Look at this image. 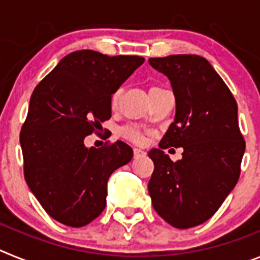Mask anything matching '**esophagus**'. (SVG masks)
Wrapping results in <instances>:
<instances>
[{"mask_svg": "<svg viewBox=\"0 0 260 260\" xmlns=\"http://www.w3.org/2000/svg\"><path fill=\"white\" fill-rule=\"evenodd\" d=\"M143 156H146V152H144L143 150H141V148H134V157L135 158L143 157Z\"/></svg>", "mask_w": 260, "mask_h": 260, "instance_id": "esophagus-1", "label": "esophagus"}]
</instances>
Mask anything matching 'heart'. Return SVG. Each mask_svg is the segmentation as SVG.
Wrapping results in <instances>:
<instances>
[{
  "label": "heart",
  "mask_w": 260,
  "mask_h": 260,
  "mask_svg": "<svg viewBox=\"0 0 260 260\" xmlns=\"http://www.w3.org/2000/svg\"><path fill=\"white\" fill-rule=\"evenodd\" d=\"M160 87H151L150 88V92L151 91H153V89H158ZM118 100H119V91H116V92L112 95V100H110V104H112V108H116L117 104H118ZM121 134H122V137L127 138V139H130V141L133 142H142L143 141V134H142L138 128L135 127H125L121 130Z\"/></svg>",
  "instance_id": "b5f03b06"
}]
</instances>
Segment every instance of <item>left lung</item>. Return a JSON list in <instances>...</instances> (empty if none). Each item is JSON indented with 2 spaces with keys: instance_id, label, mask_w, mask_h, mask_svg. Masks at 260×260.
I'll use <instances>...</instances> for the list:
<instances>
[{
  "instance_id": "8db88e82",
  "label": "left lung",
  "mask_w": 260,
  "mask_h": 260,
  "mask_svg": "<svg viewBox=\"0 0 260 260\" xmlns=\"http://www.w3.org/2000/svg\"><path fill=\"white\" fill-rule=\"evenodd\" d=\"M148 62L171 80L176 98L174 121L148 152L155 165L148 192L168 224L192 228L215 215L240 178L245 141L237 103L203 57L173 54ZM169 146L183 147L181 160L165 155Z\"/></svg>"
}]
</instances>
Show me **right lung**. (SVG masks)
Wrapping results in <instances>:
<instances>
[{"mask_svg":"<svg viewBox=\"0 0 260 260\" xmlns=\"http://www.w3.org/2000/svg\"><path fill=\"white\" fill-rule=\"evenodd\" d=\"M144 62L77 50L61 59L32 92L20 132L24 178L47 213L80 228L107 204V183L133 158L125 142L87 148L84 138L112 116L110 100Z\"/></svg>","mask_w":260,"mask_h":260,"instance_id":"right-lung-1","label":"right lung"}]
</instances>
